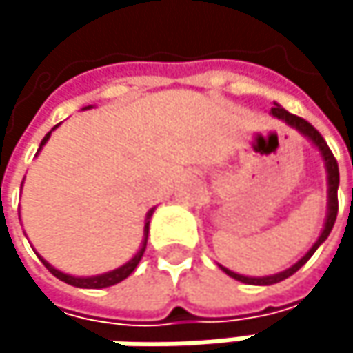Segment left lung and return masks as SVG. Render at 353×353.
<instances>
[{
    "mask_svg": "<svg viewBox=\"0 0 353 353\" xmlns=\"http://www.w3.org/2000/svg\"><path fill=\"white\" fill-rule=\"evenodd\" d=\"M272 118H278V120H282V122H286L290 128H294V130H299L315 149L319 151V155H321V159H323V165H325V174H327V214H325V223H323V229H321V233H319L317 241L313 243V247L296 261V263H292L290 268H286L284 272H278V274H272V276H243V274H237V272H231L229 268H225V265H219L227 276H231V278H235V280H239V282H243V284H253V286H270V284H278V282H282V280H286V278H290L292 274H296L309 259H311V255L317 251L319 247L325 243V239L329 237V233H331V229H333V225H335V216H337V188H339V168H337V161H335V157H333V153L329 151V147H327V143H325V139L319 134V130H315L307 120H303V118H299V116H294V114H290V112H286L284 108L280 106V104H276V108H272Z\"/></svg>",
    "mask_w": 353,
    "mask_h": 353,
    "instance_id": "1",
    "label": "left lung"
}]
</instances>
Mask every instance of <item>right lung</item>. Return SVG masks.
<instances>
[{
	"label": "right lung",
	"instance_id": "obj_1",
	"mask_svg": "<svg viewBox=\"0 0 353 353\" xmlns=\"http://www.w3.org/2000/svg\"><path fill=\"white\" fill-rule=\"evenodd\" d=\"M90 108L94 106H85L83 110H90ZM59 126V124H57ZM54 126V128H57ZM52 128V130H54ZM52 130L42 139V143H40V149H38V153L42 151V147L48 143V139H50V134H52ZM36 153V155H38ZM153 212H155V206L147 212V216H145V227H143V241H141V245L137 249V253L126 261V263H122L120 268H116V270H110V272H104V274H96V276H73V274H65V272H61V270H57L54 265H50L40 253H36L38 257H40V261L46 265V270L54 276V278H59L61 282H65V284H71V286H75V288H108V286H114V284H118V282H122L124 278H128L132 272H134V268L139 265V261H141V257H143V253H145V249H147V239H149V223H151V216H153Z\"/></svg>",
	"mask_w": 353,
	"mask_h": 353
}]
</instances>
